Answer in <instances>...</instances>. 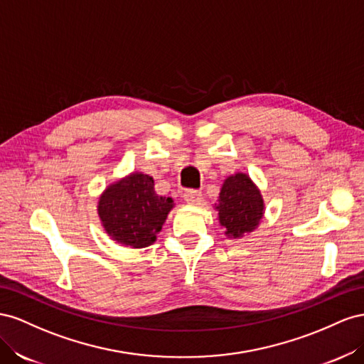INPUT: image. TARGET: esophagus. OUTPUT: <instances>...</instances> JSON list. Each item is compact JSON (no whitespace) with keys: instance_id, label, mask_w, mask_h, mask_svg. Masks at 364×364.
Returning a JSON list of instances; mask_svg holds the SVG:
<instances>
[{"instance_id":"esophagus-1","label":"esophagus","mask_w":364,"mask_h":364,"mask_svg":"<svg viewBox=\"0 0 364 364\" xmlns=\"http://www.w3.org/2000/svg\"><path fill=\"white\" fill-rule=\"evenodd\" d=\"M183 196H184V201L189 204L200 205L203 203V193L198 191H186Z\"/></svg>"}]
</instances>
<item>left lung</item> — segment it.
<instances>
[{"mask_svg": "<svg viewBox=\"0 0 364 364\" xmlns=\"http://www.w3.org/2000/svg\"><path fill=\"white\" fill-rule=\"evenodd\" d=\"M220 224L228 237H241L252 233L264 216V200L247 173H235L225 178L218 204Z\"/></svg>", "mask_w": 364, "mask_h": 364, "instance_id": "1", "label": "left lung"}]
</instances>
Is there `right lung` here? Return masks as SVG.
<instances>
[{"mask_svg": "<svg viewBox=\"0 0 364 364\" xmlns=\"http://www.w3.org/2000/svg\"><path fill=\"white\" fill-rule=\"evenodd\" d=\"M172 207V198L155 193L152 176L132 172L108 186L100 195L97 212L114 241L143 248L157 240Z\"/></svg>", "mask_w": 364, "mask_h": 364, "instance_id": "obj_1", "label": "right lung"}]
</instances>
